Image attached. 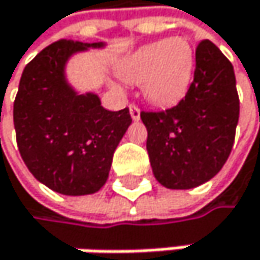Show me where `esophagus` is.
Instances as JSON below:
<instances>
[{"label": "esophagus", "instance_id": "esophagus-1", "mask_svg": "<svg viewBox=\"0 0 260 260\" xmlns=\"http://www.w3.org/2000/svg\"><path fill=\"white\" fill-rule=\"evenodd\" d=\"M129 114H131V118L133 120H140V109L136 104L129 106Z\"/></svg>", "mask_w": 260, "mask_h": 260}]
</instances>
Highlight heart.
I'll list each match as a JSON object with an SVG mask.
<instances>
[{"label":"heart","instance_id":"heart-1","mask_svg":"<svg viewBox=\"0 0 260 260\" xmlns=\"http://www.w3.org/2000/svg\"><path fill=\"white\" fill-rule=\"evenodd\" d=\"M193 72V48L184 37L143 45L117 65V75L129 84H142L143 98L156 106L181 101L192 84Z\"/></svg>","mask_w":260,"mask_h":260}]
</instances>
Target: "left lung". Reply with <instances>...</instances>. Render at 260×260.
Returning <instances> with one entry per match:
<instances>
[{"label":"left lung","mask_w":260,"mask_h":260,"mask_svg":"<svg viewBox=\"0 0 260 260\" xmlns=\"http://www.w3.org/2000/svg\"><path fill=\"white\" fill-rule=\"evenodd\" d=\"M195 60L193 82L175 107L140 114L154 178L175 190L198 187L220 172L239 121L233 63L211 40L198 45Z\"/></svg>","instance_id":"left-lung-1"}]
</instances>
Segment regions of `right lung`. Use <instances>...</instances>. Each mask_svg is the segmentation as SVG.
Here are the masks:
<instances>
[{
	"label": "right lung",
	"instance_id": "obj_1",
	"mask_svg": "<svg viewBox=\"0 0 260 260\" xmlns=\"http://www.w3.org/2000/svg\"><path fill=\"white\" fill-rule=\"evenodd\" d=\"M104 46L62 39L42 49L20 79L14 103L18 151L34 178L62 195L100 190L133 123L127 107L107 111L96 93H79L67 79L70 57Z\"/></svg>",
	"mask_w": 260,
	"mask_h": 260
}]
</instances>
